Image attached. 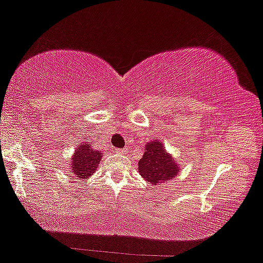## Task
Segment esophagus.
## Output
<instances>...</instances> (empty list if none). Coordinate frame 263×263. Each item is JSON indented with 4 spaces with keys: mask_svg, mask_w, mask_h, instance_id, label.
<instances>
[{
    "mask_svg": "<svg viewBox=\"0 0 263 263\" xmlns=\"http://www.w3.org/2000/svg\"><path fill=\"white\" fill-rule=\"evenodd\" d=\"M127 152H128V148H127V147L117 148V149H116V153H118V154H126Z\"/></svg>",
    "mask_w": 263,
    "mask_h": 263,
    "instance_id": "34e87169",
    "label": "esophagus"
}]
</instances>
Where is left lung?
I'll use <instances>...</instances> for the list:
<instances>
[{
    "mask_svg": "<svg viewBox=\"0 0 263 263\" xmlns=\"http://www.w3.org/2000/svg\"><path fill=\"white\" fill-rule=\"evenodd\" d=\"M138 164L140 175L154 185L166 183V181H171L179 173V166L159 140L148 142L145 146V153Z\"/></svg>",
    "mask_w": 263,
    "mask_h": 263,
    "instance_id": "obj_1",
    "label": "left lung"
}]
</instances>
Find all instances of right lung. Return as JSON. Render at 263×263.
I'll return each instance as SVG.
<instances>
[{"label": "right lung", "mask_w": 263, "mask_h": 263, "mask_svg": "<svg viewBox=\"0 0 263 263\" xmlns=\"http://www.w3.org/2000/svg\"><path fill=\"white\" fill-rule=\"evenodd\" d=\"M102 159L101 151H95L88 142H82L75 151L70 162L72 172L78 179H88L99 167Z\"/></svg>", "instance_id": "add662e5"}]
</instances>
